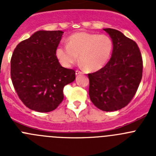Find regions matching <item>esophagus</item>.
<instances>
[{
	"mask_svg": "<svg viewBox=\"0 0 156 156\" xmlns=\"http://www.w3.org/2000/svg\"><path fill=\"white\" fill-rule=\"evenodd\" d=\"M80 74H82V72L79 71V70H76V75L78 76V75H80Z\"/></svg>",
	"mask_w": 156,
	"mask_h": 156,
	"instance_id": "obj_1",
	"label": "esophagus"
}]
</instances>
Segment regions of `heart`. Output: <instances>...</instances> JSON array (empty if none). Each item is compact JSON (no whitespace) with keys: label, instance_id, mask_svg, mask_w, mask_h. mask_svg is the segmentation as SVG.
Wrapping results in <instances>:
<instances>
[{"label":"heart","instance_id":"1","mask_svg":"<svg viewBox=\"0 0 156 156\" xmlns=\"http://www.w3.org/2000/svg\"><path fill=\"white\" fill-rule=\"evenodd\" d=\"M67 46H58L55 55L65 67H71L78 61L87 71L96 72L102 69L109 60L113 42L105 34L77 32L66 40Z\"/></svg>","mask_w":156,"mask_h":156}]
</instances>
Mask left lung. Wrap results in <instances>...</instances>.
Segmentation results:
<instances>
[{
  "instance_id": "obj_1",
  "label": "left lung",
  "mask_w": 156,
  "mask_h": 156,
  "mask_svg": "<svg viewBox=\"0 0 156 156\" xmlns=\"http://www.w3.org/2000/svg\"><path fill=\"white\" fill-rule=\"evenodd\" d=\"M103 30L112 40V54L102 69L88 74L89 96L99 109L117 111L127 105L137 92L142 78V58L137 44L120 31Z\"/></svg>"
}]
</instances>
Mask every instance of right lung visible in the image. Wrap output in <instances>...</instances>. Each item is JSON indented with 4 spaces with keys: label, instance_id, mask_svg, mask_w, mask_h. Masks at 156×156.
Masks as SVG:
<instances>
[{
    "label": "right lung",
    "instance_id": "right-lung-1",
    "mask_svg": "<svg viewBox=\"0 0 156 156\" xmlns=\"http://www.w3.org/2000/svg\"><path fill=\"white\" fill-rule=\"evenodd\" d=\"M64 32L39 30L16 46L11 59V78L25 105L39 112L55 109L64 98L63 88L76 72L62 67L55 55Z\"/></svg>",
    "mask_w": 156,
    "mask_h": 156
}]
</instances>
